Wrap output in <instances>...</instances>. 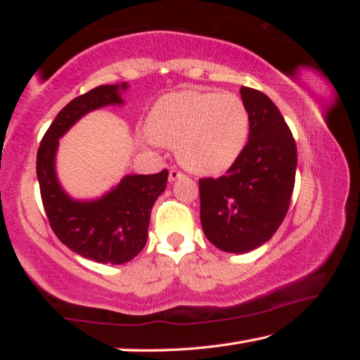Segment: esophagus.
Returning a JSON list of instances; mask_svg holds the SVG:
<instances>
[{"mask_svg":"<svg viewBox=\"0 0 360 360\" xmlns=\"http://www.w3.org/2000/svg\"><path fill=\"white\" fill-rule=\"evenodd\" d=\"M182 176H184V174H182L181 172H178V169H169V174H168V181L169 182H174L176 179H179V178H182Z\"/></svg>","mask_w":360,"mask_h":360,"instance_id":"esophagus-1","label":"esophagus"}]
</instances>
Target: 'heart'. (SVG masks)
I'll return each instance as SVG.
<instances>
[{"label":"heart","instance_id":"b5f03b06","mask_svg":"<svg viewBox=\"0 0 360 360\" xmlns=\"http://www.w3.org/2000/svg\"><path fill=\"white\" fill-rule=\"evenodd\" d=\"M148 133L158 144L176 146L178 160L191 172L217 174L245 149L249 114L233 94L178 90L152 106Z\"/></svg>","mask_w":360,"mask_h":360}]
</instances>
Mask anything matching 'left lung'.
<instances>
[{"instance_id": "obj_1", "label": "left lung", "mask_w": 360, "mask_h": 360, "mask_svg": "<svg viewBox=\"0 0 360 360\" xmlns=\"http://www.w3.org/2000/svg\"><path fill=\"white\" fill-rule=\"evenodd\" d=\"M249 139L221 178L200 179L203 233L224 252L254 251L275 235L288 214L295 184L297 146L275 103L241 87Z\"/></svg>"}]
</instances>
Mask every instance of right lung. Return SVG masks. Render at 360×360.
Masks as SVG:
<instances>
[{"label": "right lung", "instance_id": "obj_1", "mask_svg": "<svg viewBox=\"0 0 360 360\" xmlns=\"http://www.w3.org/2000/svg\"><path fill=\"white\" fill-rule=\"evenodd\" d=\"M129 87L127 82L100 85L70 101L49 127L36 157L42 205L53 233L72 252L98 264L120 265L143 251L152 206L165 192L168 172L125 174L101 197L72 198L57 176L58 139L85 114L124 105L122 94Z\"/></svg>", "mask_w": 360, "mask_h": 360}]
</instances>
